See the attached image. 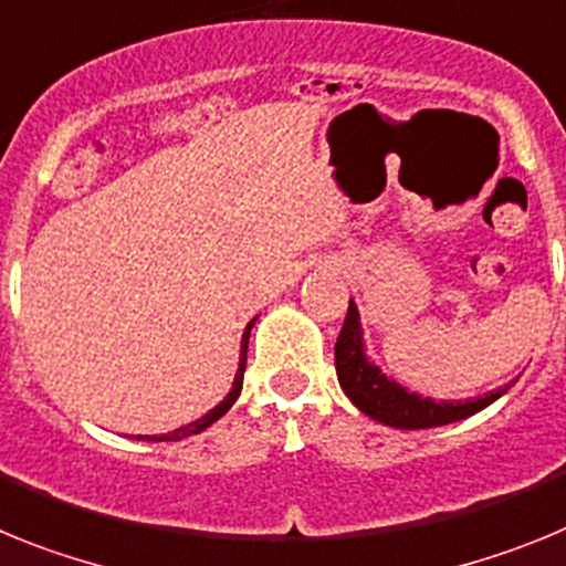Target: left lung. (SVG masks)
I'll list each match as a JSON object with an SVG mask.
<instances>
[{
	"label": "left lung",
	"mask_w": 566,
	"mask_h": 566,
	"mask_svg": "<svg viewBox=\"0 0 566 566\" xmlns=\"http://www.w3.org/2000/svg\"><path fill=\"white\" fill-rule=\"evenodd\" d=\"M336 376L344 396L358 410L370 416L373 421L399 427V430H427V427L453 424V421L467 419V416H475V412L490 407L510 390V385H504L499 390L461 401H432L430 396L410 392L396 378L381 373V367L367 356L361 316H358V307L353 298L336 342Z\"/></svg>",
	"instance_id": "left-lung-1"
}]
</instances>
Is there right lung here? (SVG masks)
I'll use <instances>...</instances> for the list:
<instances>
[{
    "instance_id": "add662e5",
    "label": "right lung",
    "mask_w": 566,
    "mask_h": 566,
    "mask_svg": "<svg viewBox=\"0 0 566 566\" xmlns=\"http://www.w3.org/2000/svg\"><path fill=\"white\" fill-rule=\"evenodd\" d=\"M253 324H255V318L248 324V327H244V333H242V353H239V370H235L233 387H230L228 396H224V399L219 401V405H216L213 410H208V412H205V416H201V419L190 421V424L176 427V430H170V432H159V436H136V439H147V441H179V439H188V436H196V432H201V430H208V427L213 424V421L222 419L224 412H228L230 407L235 405V399H239V392H242L244 365H248V342H250V331H253Z\"/></svg>"
}]
</instances>
